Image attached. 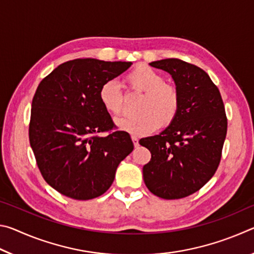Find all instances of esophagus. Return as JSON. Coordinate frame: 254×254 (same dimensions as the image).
I'll return each instance as SVG.
<instances>
[{
  "label": "esophagus",
  "instance_id": "34e87169",
  "mask_svg": "<svg viewBox=\"0 0 254 254\" xmlns=\"http://www.w3.org/2000/svg\"><path fill=\"white\" fill-rule=\"evenodd\" d=\"M132 141H133V144H134V147H139V139H137V136L135 135H132Z\"/></svg>",
  "mask_w": 254,
  "mask_h": 254
}]
</instances>
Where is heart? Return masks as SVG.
<instances>
[{
  "mask_svg": "<svg viewBox=\"0 0 254 254\" xmlns=\"http://www.w3.org/2000/svg\"><path fill=\"white\" fill-rule=\"evenodd\" d=\"M124 85L128 91L143 93L139 115L119 119L117 126L123 131L136 135H145L166 127L177 118L180 107V94L175 85L166 83L165 77L153 68L136 66L124 76ZM98 97L110 114L118 117L124 109V95L115 80H106L101 86Z\"/></svg>",
  "mask_w": 254,
  "mask_h": 254,
  "instance_id": "obj_1",
  "label": "heart"
}]
</instances>
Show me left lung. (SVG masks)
Segmentation results:
<instances>
[{"mask_svg": "<svg viewBox=\"0 0 254 254\" xmlns=\"http://www.w3.org/2000/svg\"><path fill=\"white\" fill-rule=\"evenodd\" d=\"M150 66L173 77L180 107L175 121L160 134L139 141L151 152L143 166V180L160 198H184L199 190L220 165L227 131L224 103L217 86L199 67L176 58Z\"/></svg>", "mask_w": 254, "mask_h": 254, "instance_id": "left-lung-1", "label": "left lung"}]
</instances>
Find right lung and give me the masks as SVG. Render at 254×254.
Listing matches in <instances>:
<instances>
[{
  "mask_svg": "<svg viewBox=\"0 0 254 254\" xmlns=\"http://www.w3.org/2000/svg\"><path fill=\"white\" fill-rule=\"evenodd\" d=\"M130 62L74 59L40 81L32 100L30 145L42 177L60 194L93 199L111 187L133 150L130 134L115 126L98 97L101 86ZM106 132L104 136H100Z\"/></svg>",
  "mask_w": 254,
  "mask_h": 254,
  "instance_id": "right-lung-1",
  "label": "right lung"
}]
</instances>
